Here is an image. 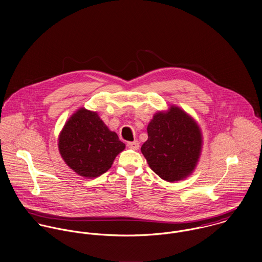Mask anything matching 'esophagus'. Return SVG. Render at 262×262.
<instances>
[{"label":"esophagus","instance_id":"obj_1","mask_svg":"<svg viewBox=\"0 0 262 262\" xmlns=\"http://www.w3.org/2000/svg\"><path fill=\"white\" fill-rule=\"evenodd\" d=\"M127 146L129 147V148H131V149H133V150H138L139 149V142L137 141V140H135V141H133V142H128L127 144Z\"/></svg>","mask_w":262,"mask_h":262}]
</instances>
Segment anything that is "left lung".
<instances>
[{"label": "left lung", "instance_id": "obj_1", "mask_svg": "<svg viewBox=\"0 0 262 262\" xmlns=\"http://www.w3.org/2000/svg\"><path fill=\"white\" fill-rule=\"evenodd\" d=\"M148 139L141 147L149 167L163 180L180 181L198 164L203 137L192 116L178 106L154 114L147 126Z\"/></svg>", "mask_w": 262, "mask_h": 262}]
</instances>
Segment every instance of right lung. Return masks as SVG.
<instances>
[{
  "instance_id": "right-lung-1",
  "label": "right lung",
  "mask_w": 262,
  "mask_h": 262,
  "mask_svg": "<svg viewBox=\"0 0 262 262\" xmlns=\"http://www.w3.org/2000/svg\"><path fill=\"white\" fill-rule=\"evenodd\" d=\"M58 148L74 172L85 178H95L111 168L125 144L96 111L82 107L65 123L59 134Z\"/></svg>"
}]
</instances>
